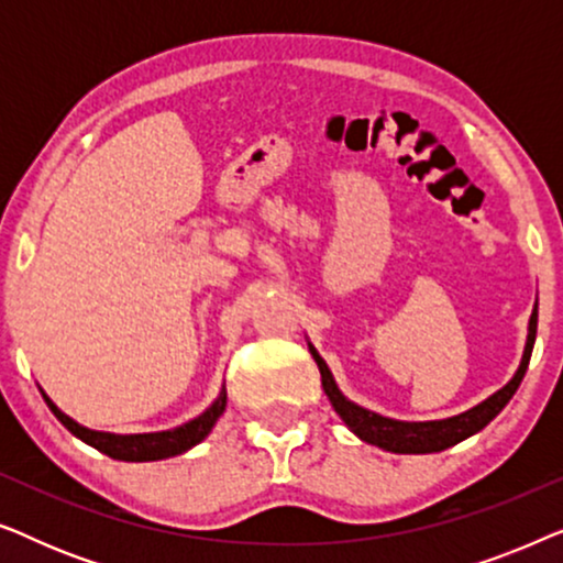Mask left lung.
I'll return each instance as SVG.
<instances>
[{
  "label": "left lung",
  "mask_w": 563,
  "mask_h": 563,
  "mask_svg": "<svg viewBox=\"0 0 563 563\" xmlns=\"http://www.w3.org/2000/svg\"><path fill=\"white\" fill-rule=\"evenodd\" d=\"M536 328H538V310H533V314H530L526 353H522L518 374L512 376V382L507 384V387L499 389L497 395H492L489 399H484V402L476 405L474 410L456 415V418H449V420H438V422H399V420L382 418V415L368 412L364 407L349 402V399L338 391L325 361L320 358V353L314 351L312 345H310V353L314 364L320 368L322 389H325L328 399L333 402L335 412L341 415L345 426H349L361 441L374 443L384 451H395V453H435V451L451 449V445H456L468 435L479 433L484 426H489V420H495L497 415L503 412V407L510 402L512 395L520 387L522 376L528 372L530 353H533V343H536Z\"/></svg>",
  "instance_id": "obj_1"
}]
</instances>
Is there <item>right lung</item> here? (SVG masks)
<instances>
[{"instance_id": "add662e5", "label": "right lung", "mask_w": 563, "mask_h": 563, "mask_svg": "<svg viewBox=\"0 0 563 563\" xmlns=\"http://www.w3.org/2000/svg\"><path fill=\"white\" fill-rule=\"evenodd\" d=\"M43 399H45V405L51 407V412L56 415L60 422H64V428L71 430V433L76 438H81L84 443L95 445L97 451H102L110 459H118V461H158V459H168V456H179V453L189 451L191 445L205 441V435L210 433L212 426L218 422V418L228 405L225 391H222V395L218 397V402H214L210 410L202 412L191 422H187V426H181L176 430H166V433L114 435V433H97V430H89V428L79 426V422H74L68 415L60 412L58 407L51 402L45 391H43Z\"/></svg>"}]
</instances>
